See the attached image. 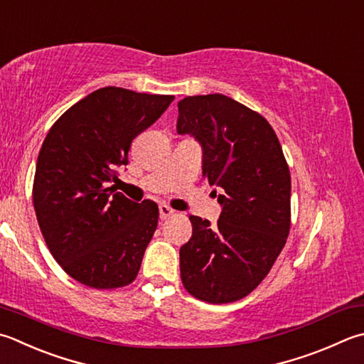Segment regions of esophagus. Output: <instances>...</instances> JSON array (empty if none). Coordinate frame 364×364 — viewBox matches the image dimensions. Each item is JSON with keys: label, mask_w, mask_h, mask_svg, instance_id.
<instances>
[{"label": "esophagus", "mask_w": 364, "mask_h": 364, "mask_svg": "<svg viewBox=\"0 0 364 364\" xmlns=\"http://www.w3.org/2000/svg\"><path fill=\"white\" fill-rule=\"evenodd\" d=\"M173 214H174V210L171 209L169 205L160 204V218H161V220H166V218H169Z\"/></svg>", "instance_id": "esophagus-1"}]
</instances>
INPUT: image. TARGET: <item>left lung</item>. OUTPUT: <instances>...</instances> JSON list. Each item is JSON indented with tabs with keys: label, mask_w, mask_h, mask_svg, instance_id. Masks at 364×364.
<instances>
[{
	"label": "left lung",
	"mask_w": 364,
	"mask_h": 364,
	"mask_svg": "<svg viewBox=\"0 0 364 364\" xmlns=\"http://www.w3.org/2000/svg\"><path fill=\"white\" fill-rule=\"evenodd\" d=\"M177 133L203 147V176L223 191L215 225L190 215L181 277L191 296L235 303L262 284L290 232L291 177L263 115L220 93L179 101Z\"/></svg>",
	"instance_id": "left-lung-1"
}]
</instances>
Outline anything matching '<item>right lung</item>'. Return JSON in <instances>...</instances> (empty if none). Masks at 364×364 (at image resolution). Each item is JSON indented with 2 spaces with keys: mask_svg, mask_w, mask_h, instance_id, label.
<instances>
[{
  "mask_svg": "<svg viewBox=\"0 0 364 364\" xmlns=\"http://www.w3.org/2000/svg\"><path fill=\"white\" fill-rule=\"evenodd\" d=\"M173 95L105 87L53 123L39 150L33 204L44 241L82 285L112 290L139 272L159 225V205L133 203L107 182L119 181L136 136L160 119Z\"/></svg>",
  "mask_w": 364,
  "mask_h": 364,
  "instance_id": "right-lung-1",
  "label": "right lung"
}]
</instances>
